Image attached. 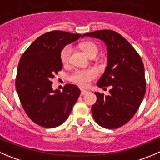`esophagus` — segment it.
<instances>
[{
	"label": "esophagus",
	"instance_id": "34e87169",
	"mask_svg": "<svg viewBox=\"0 0 160 160\" xmlns=\"http://www.w3.org/2000/svg\"><path fill=\"white\" fill-rule=\"evenodd\" d=\"M88 92L87 90H86V89H81V95H85V94H86Z\"/></svg>",
	"mask_w": 160,
	"mask_h": 160
}]
</instances>
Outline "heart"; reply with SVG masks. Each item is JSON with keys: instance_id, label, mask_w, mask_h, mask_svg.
<instances>
[{"instance_id": "obj_1", "label": "heart", "mask_w": 160, "mask_h": 160, "mask_svg": "<svg viewBox=\"0 0 160 160\" xmlns=\"http://www.w3.org/2000/svg\"><path fill=\"white\" fill-rule=\"evenodd\" d=\"M83 51L86 53L88 56L92 54H97L98 48L94 43L90 42H86L81 45ZM72 47L71 45H67L62 49L60 52V60L63 64L69 63L71 57ZM97 76V71L94 69H82L75 70L71 73L69 78L71 82L81 86H88L92 79Z\"/></svg>"}]
</instances>
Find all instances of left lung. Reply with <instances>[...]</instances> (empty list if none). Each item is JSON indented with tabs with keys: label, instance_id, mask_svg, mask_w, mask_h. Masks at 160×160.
<instances>
[{
	"label": "left lung",
	"instance_id": "obj_1",
	"mask_svg": "<svg viewBox=\"0 0 160 160\" xmlns=\"http://www.w3.org/2000/svg\"><path fill=\"white\" fill-rule=\"evenodd\" d=\"M84 37L100 39L105 44L107 67L97 85L112 88L108 96L95 92L97 102L92 106V117L100 127L118 128L133 118L145 94L143 62L133 47L116 32L97 30L85 33Z\"/></svg>",
	"mask_w": 160,
	"mask_h": 160
}]
</instances>
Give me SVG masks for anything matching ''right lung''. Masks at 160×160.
I'll list each match as a JSON object with an SVG mask.
<instances>
[{
  "label": "right lung",
  "instance_id": "obj_1",
  "mask_svg": "<svg viewBox=\"0 0 160 160\" xmlns=\"http://www.w3.org/2000/svg\"><path fill=\"white\" fill-rule=\"evenodd\" d=\"M80 33L53 30L38 38L22 54L16 80L21 104L29 118L45 128H54L68 118L80 89L67 84L63 92L52 87V79L63 68L60 52L78 40Z\"/></svg>",
  "mask_w": 160,
  "mask_h": 160
}]
</instances>
